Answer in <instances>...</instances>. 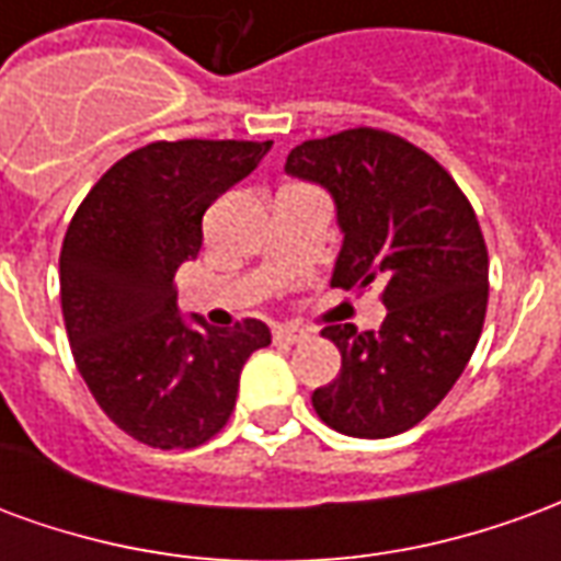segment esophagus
<instances>
[{"label": "esophagus", "instance_id": "1", "mask_svg": "<svg viewBox=\"0 0 561 561\" xmlns=\"http://www.w3.org/2000/svg\"><path fill=\"white\" fill-rule=\"evenodd\" d=\"M273 340L279 342V345H297V342L306 340V333L297 328H276L273 330Z\"/></svg>", "mask_w": 561, "mask_h": 561}]
</instances>
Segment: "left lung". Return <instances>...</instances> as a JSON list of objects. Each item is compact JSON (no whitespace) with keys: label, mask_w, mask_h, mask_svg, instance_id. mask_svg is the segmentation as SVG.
Instances as JSON below:
<instances>
[{"label":"left lung","mask_w":561,"mask_h":561,"mask_svg":"<svg viewBox=\"0 0 561 561\" xmlns=\"http://www.w3.org/2000/svg\"><path fill=\"white\" fill-rule=\"evenodd\" d=\"M285 171L328 188L342 249L333 288L385 285L378 330L328 324L340 376L312 393L321 421L354 438H390L445 400L481 340L486 245L469 197L423 149L378 128L304 140Z\"/></svg>","instance_id":"left-lung-1"}]
</instances>
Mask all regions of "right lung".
I'll return each instance as SVG.
<instances>
[{"instance_id":"add662e5","label":"right lung","mask_w":561,"mask_h":561,"mask_svg":"<svg viewBox=\"0 0 561 561\" xmlns=\"http://www.w3.org/2000/svg\"><path fill=\"white\" fill-rule=\"evenodd\" d=\"M273 140H156L92 185L59 255L78 373L111 421L149 447H197L228 423L264 321L209 328L176 306L173 273L201 252L209 204L255 171Z\"/></svg>"}]
</instances>
